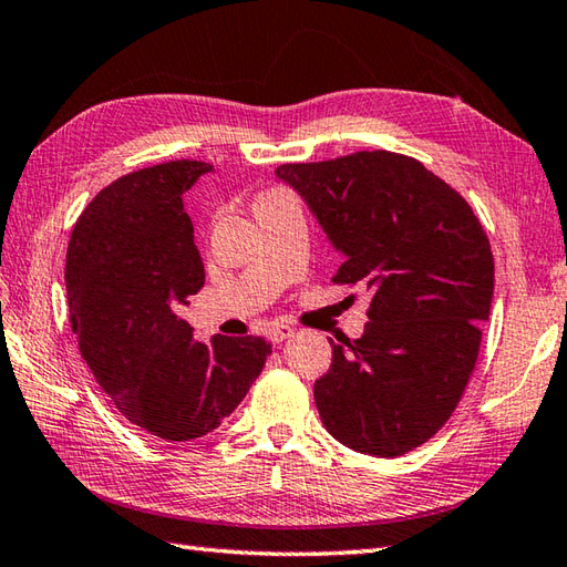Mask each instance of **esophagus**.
Segmentation results:
<instances>
[{
    "mask_svg": "<svg viewBox=\"0 0 567 567\" xmlns=\"http://www.w3.org/2000/svg\"><path fill=\"white\" fill-rule=\"evenodd\" d=\"M288 337H293V330L288 324H271L269 327V339L274 344H281V342H286Z\"/></svg>",
    "mask_w": 567,
    "mask_h": 567,
    "instance_id": "1",
    "label": "esophagus"
}]
</instances>
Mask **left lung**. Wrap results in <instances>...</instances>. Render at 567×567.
Masks as SVG:
<instances>
[{
    "label": "left lung",
    "instance_id": "left-lung-1",
    "mask_svg": "<svg viewBox=\"0 0 567 567\" xmlns=\"http://www.w3.org/2000/svg\"><path fill=\"white\" fill-rule=\"evenodd\" d=\"M276 177L342 251L332 281L371 296L367 330L332 344L316 383L324 430L359 454H408L446 424L475 367L495 288L483 225L422 162L388 150Z\"/></svg>",
    "mask_w": 567,
    "mask_h": 567
}]
</instances>
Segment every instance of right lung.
<instances>
[{"mask_svg":"<svg viewBox=\"0 0 567 567\" xmlns=\"http://www.w3.org/2000/svg\"><path fill=\"white\" fill-rule=\"evenodd\" d=\"M213 172L177 159L125 174L74 223L65 284L72 332L94 379L135 426L192 442L240 405L264 369V337L198 342L179 306L206 281L184 192Z\"/></svg>","mask_w":567,"mask_h":567,"instance_id":"right-lung-1","label":"right lung"}]
</instances>
